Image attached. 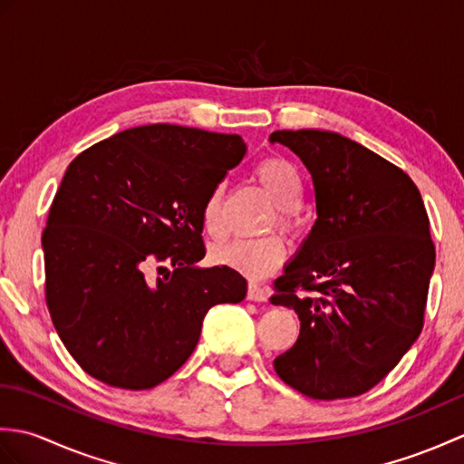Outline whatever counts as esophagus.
I'll return each instance as SVG.
<instances>
[{"mask_svg": "<svg viewBox=\"0 0 464 464\" xmlns=\"http://www.w3.org/2000/svg\"><path fill=\"white\" fill-rule=\"evenodd\" d=\"M247 299H249V301H255V303L267 301V289H263L261 285H257V283H249V287H247Z\"/></svg>", "mask_w": 464, "mask_h": 464, "instance_id": "1", "label": "esophagus"}]
</instances>
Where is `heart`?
I'll return each instance as SVG.
<instances>
[{
	"instance_id": "1",
	"label": "heart",
	"mask_w": 464,
	"mask_h": 464,
	"mask_svg": "<svg viewBox=\"0 0 464 464\" xmlns=\"http://www.w3.org/2000/svg\"><path fill=\"white\" fill-rule=\"evenodd\" d=\"M255 177L267 189L275 205L279 207L281 225H289L291 211L297 209L303 201V181L297 167L287 160L273 157L259 163L255 169ZM221 201H223V185H215L207 193L201 205V223L205 233L209 237H221L225 227L221 219ZM287 249L277 235L257 239H231L225 241L211 251V259L217 265H223L227 269H233L247 277H263V275L277 269L283 263Z\"/></svg>"
}]
</instances>
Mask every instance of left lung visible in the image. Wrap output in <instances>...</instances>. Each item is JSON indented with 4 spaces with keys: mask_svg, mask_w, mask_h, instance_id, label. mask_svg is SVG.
Listing matches in <instances>:
<instances>
[{
    "mask_svg": "<svg viewBox=\"0 0 464 464\" xmlns=\"http://www.w3.org/2000/svg\"><path fill=\"white\" fill-rule=\"evenodd\" d=\"M311 173L317 221L275 281L273 304L299 314L279 377L319 401L357 397L419 339L435 269L425 203L399 167L341 133L275 131Z\"/></svg>",
    "mask_w": 464,
    "mask_h": 464,
    "instance_id": "1",
    "label": "left lung"
}]
</instances>
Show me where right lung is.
I'll use <instances>...</instances> for the list:
<instances>
[{
    "label": "right lung",
    "instance_id": "add662e5",
    "mask_svg": "<svg viewBox=\"0 0 464 464\" xmlns=\"http://www.w3.org/2000/svg\"><path fill=\"white\" fill-rule=\"evenodd\" d=\"M245 153L239 135L155 123L69 163L42 237L45 301L93 379L155 387L191 357L213 304L245 299L237 271L199 267L201 205Z\"/></svg>",
    "mask_w": 464,
    "mask_h": 464
}]
</instances>
